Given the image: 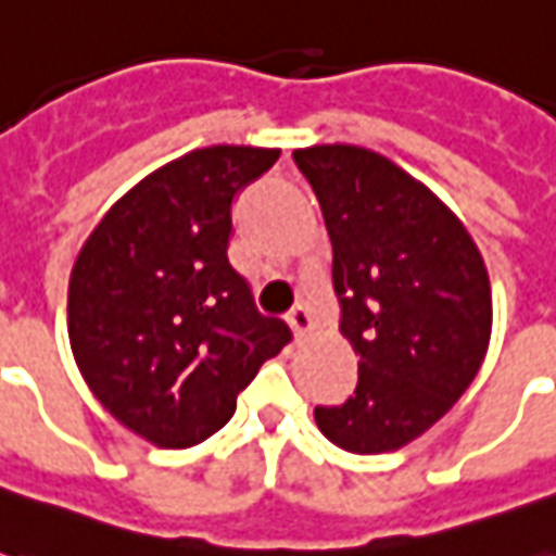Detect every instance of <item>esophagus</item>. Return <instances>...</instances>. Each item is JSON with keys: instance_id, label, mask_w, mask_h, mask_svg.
<instances>
[{"instance_id": "34e87169", "label": "esophagus", "mask_w": 556, "mask_h": 556, "mask_svg": "<svg viewBox=\"0 0 556 556\" xmlns=\"http://www.w3.org/2000/svg\"><path fill=\"white\" fill-rule=\"evenodd\" d=\"M289 325L298 339L309 337V333H313V313H309V306H306V303H298V306L291 309Z\"/></svg>"}]
</instances>
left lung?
<instances>
[{
  "label": "left lung",
  "mask_w": 556,
  "mask_h": 556,
  "mask_svg": "<svg viewBox=\"0 0 556 556\" xmlns=\"http://www.w3.org/2000/svg\"><path fill=\"white\" fill-rule=\"evenodd\" d=\"M333 243V289L357 390L315 408L327 441L357 455L405 446L462 399L491 337L485 262L462 219L393 160L361 146L291 154Z\"/></svg>",
  "instance_id": "left-lung-1"
}]
</instances>
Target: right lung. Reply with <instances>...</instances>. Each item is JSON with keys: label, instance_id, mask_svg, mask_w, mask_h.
<instances>
[{"label": "right lung", "instance_id": "1", "mask_svg": "<svg viewBox=\"0 0 556 556\" xmlns=\"http://www.w3.org/2000/svg\"><path fill=\"white\" fill-rule=\"evenodd\" d=\"M277 148L211 146L115 202L83 243L67 333L89 390L139 438L184 450L223 429L262 363L291 342L231 267V205Z\"/></svg>", "mask_w": 556, "mask_h": 556}]
</instances>
